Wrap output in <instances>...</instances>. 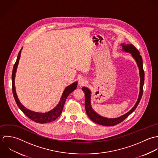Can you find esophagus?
I'll return each instance as SVG.
<instances>
[{
    "label": "esophagus",
    "mask_w": 158,
    "mask_h": 158,
    "mask_svg": "<svg viewBox=\"0 0 158 158\" xmlns=\"http://www.w3.org/2000/svg\"><path fill=\"white\" fill-rule=\"evenodd\" d=\"M85 83H86V81H85V79H84V78H81V79H80L79 81V85H81V86L84 85Z\"/></svg>",
    "instance_id": "1"
}]
</instances>
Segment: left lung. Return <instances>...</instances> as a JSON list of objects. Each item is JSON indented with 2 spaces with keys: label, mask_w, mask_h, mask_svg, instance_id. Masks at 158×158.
<instances>
[{
  "label": "left lung",
  "mask_w": 158,
  "mask_h": 158,
  "mask_svg": "<svg viewBox=\"0 0 158 158\" xmlns=\"http://www.w3.org/2000/svg\"><path fill=\"white\" fill-rule=\"evenodd\" d=\"M120 46L122 47V51L126 52H128L131 54V56L135 60L137 63V66L139 70V75H140V91L139 94L137 98V101L135 102L134 107L125 114L118 117L117 118H107L102 117L96 113L93 109L91 105V91L90 90L85 87H83L82 88V90L85 93V108L86 110V113L88 117L96 123L102 125V126H114L117 125L122 122H123L126 118L130 114H131L137 107L142 96L143 94V86L144 84V71L143 69V62L141 56L139 51L131 44H125L121 43Z\"/></svg>",
  "instance_id": "8db88e82"
}]
</instances>
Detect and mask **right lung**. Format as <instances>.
I'll return each mask as SVG.
<instances>
[{
  "label": "right lung",
  "instance_id": "obj_1",
  "mask_svg": "<svg viewBox=\"0 0 158 158\" xmlns=\"http://www.w3.org/2000/svg\"><path fill=\"white\" fill-rule=\"evenodd\" d=\"M22 49H23V48H21V49L20 50V51L18 54L17 60L15 62V64H14L13 69V72H12V90H13V94L14 96L15 99L16 101V102L18 106L19 107V108L21 109V110H22V112L27 117H29L33 121H34L36 123H41V124L50 123L51 122H53L55 120H56L61 115L65 101H66L67 97L68 96V95H69L71 92H73L74 90L76 89L77 85V82L76 81V82H73V84L69 85L64 89L59 103L52 110H51L48 112H46L42 113V112L32 111L31 110L27 109L19 101L18 97L16 94L15 85V80L16 69H17L19 61V59L21 57V53Z\"/></svg>",
  "mask_w": 158,
  "mask_h": 158
}]
</instances>
